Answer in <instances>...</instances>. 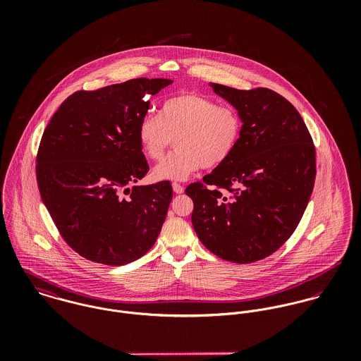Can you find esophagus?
<instances>
[{
	"instance_id": "esophagus-1",
	"label": "esophagus",
	"mask_w": 361,
	"mask_h": 361,
	"mask_svg": "<svg viewBox=\"0 0 361 361\" xmlns=\"http://www.w3.org/2000/svg\"><path fill=\"white\" fill-rule=\"evenodd\" d=\"M172 189H173V192L176 193V195H182L183 193V186L182 185H179V183H172Z\"/></svg>"
}]
</instances>
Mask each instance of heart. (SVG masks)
<instances>
[{"instance_id":"obj_1","label":"heart","mask_w":361,"mask_h":361,"mask_svg":"<svg viewBox=\"0 0 361 361\" xmlns=\"http://www.w3.org/2000/svg\"><path fill=\"white\" fill-rule=\"evenodd\" d=\"M242 136V118L232 106L185 93L164 102L159 115H145L137 126L143 154L159 159L175 139V152L153 169L158 182L186 180L202 166L215 168L235 153Z\"/></svg>"}]
</instances>
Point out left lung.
I'll return each instance as SVG.
<instances>
[{
    "instance_id": "obj_1",
    "label": "left lung",
    "mask_w": 361,
    "mask_h": 361,
    "mask_svg": "<svg viewBox=\"0 0 361 361\" xmlns=\"http://www.w3.org/2000/svg\"><path fill=\"white\" fill-rule=\"evenodd\" d=\"M242 118L231 158L192 183V224L207 249L249 264L271 256L295 232L315 180V149L298 109L281 94L209 83ZM233 196L229 198L227 195Z\"/></svg>"
}]
</instances>
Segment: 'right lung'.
Returning a JSON list of instances; mask_svg holds the SVG:
<instances>
[{"label":"right lung","mask_w":361,"mask_h":361,"mask_svg":"<svg viewBox=\"0 0 361 361\" xmlns=\"http://www.w3.org/2000/svg\"><path fill=\"white\" fill-rule=\"evenodd\" d=\"M169 79H132L69 96L47 125L37 154L43 203L82 257L125 265L155 243L172 200L169 182L133 186L149 164L137 126ZM128 197H121V192Z\"/></svg>","instance_id":"add662e5"}]
</instances>
